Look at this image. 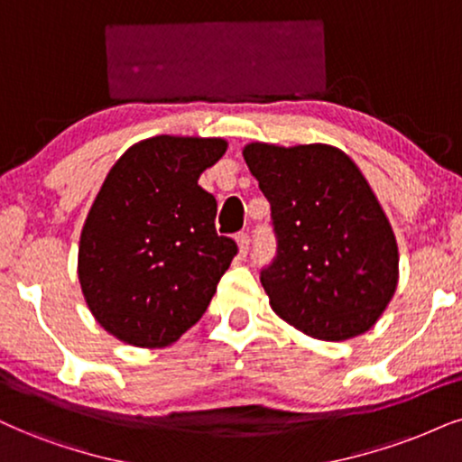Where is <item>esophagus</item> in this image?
Returning a JSON list of instances; mask_svg holds the SVG:
<instances>
[{
  "mask_svg": "<svg viewBox=\"0 0 462 462\" xmlns=\"http://www.w3.org/2000/svg\"><path fill=\"white\" fill-rule=\"evenodd\" d=\"M236 242H237V248H240L242 257H246L248 250H250V236H248V233H240V236L236 237Z\"/></svg>",
  "mask_w": 462,
  "mask_h": 462,
  "instance_id": "esophagus-1",
  "label": "esophagus"
}]
</instances>
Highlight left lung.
I'll return each mask as SVG.
<instances>
[{
	"label": "left lung",
	"mask_w": 462,
	"mask_h": 462,
	"mask_svg": "<svg viewBox=\"0 0 462 462\" xmlns=\"http://www.w3.org/2000/svg\"><path fill=\"white\" fill-rule=\"evenodd\" d=\"M244 161L272 205L276 257L261 272L272 310L306 336L368 332L398 284L394 231L338 147L248 143Z\"/></svg>",
	"instance_id": "1"
}]
</instances>
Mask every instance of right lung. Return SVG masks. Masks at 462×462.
<instances>
[{
  "mask_svg": "<svg viewBox=\"0 0 462 462\" xmlns=\"http://www.w3.org/2000/svg\"><path fill=\"white\" fill-rule=\"evenodd\" d=\"M225 139L152 136L113 164L85 218L79 282L89 310L126 345L162 349L203 317L237 254L216 233L199 178Z\"/></svg>",
  "mask_w": 462,
  "mask_h": 462,
  "instance_id": "1",
  "label": "right lung"
}]
</instances>
